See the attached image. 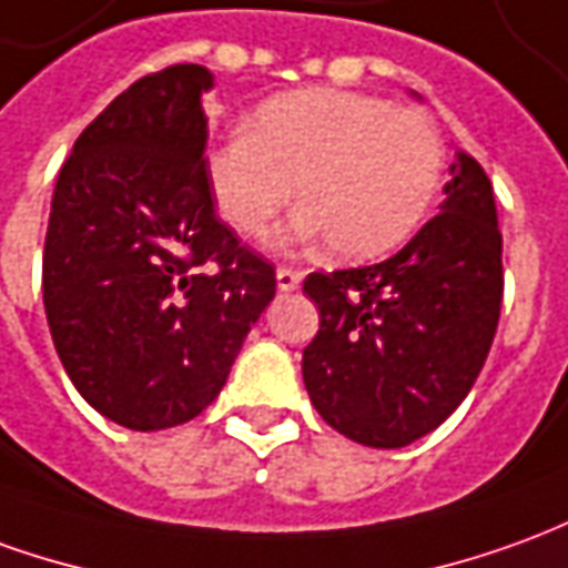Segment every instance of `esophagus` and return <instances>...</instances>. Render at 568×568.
Returning <instances> with one entry per match:
<instances>
[{
	"mask_svg": "<svg viewBox=\"0 0 568 568\" xmlns=\"http://www.w3.org/2000/svg\"><path fill=\"white\" fill-rule=\"evenodd\" d=\"M304 280V273L292 271V267H276V288L280 292H295L297 285Z\"/></svg>",
	"mask_w": 568,
	"mask_h": 568,
	"instance_id": "obj_1",
	"label": "esophagus"
}]
</instances>
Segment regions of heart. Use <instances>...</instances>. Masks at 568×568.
<instances>
[{
	"instance_id": "heart-1",
	"label": "heart",
	"mask_w": 568,
	"mask_h": 568,
	"mask_svg": "<svg viewBox=\"0 0 568 568\" xmlns=\"http://www.w3.org/2000/svg\"><path fill=\"white\" fill-rule=\"evenodd\" d=\"M446 169L436 122L372 94L304 89L271 98L217 144L209 190L243 236H264L297 196L285 243L328 240L347 261L387 255L422 227Z\"/></svg>"
}]
</instances>
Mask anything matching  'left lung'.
<instances>
[{"label": "left lung", "mask_w": 568, "mask_h": 568, "mask_svg": "<svg viewBox=\"0 0 568 568\" xmlns=\"http://www.w3.org/2000/svg\"><path fill=\"white\" fill-rule=\"evenodd\" d=\"M443 193L439 215L394 257L304 280L320 307L304 387L325 424L372 449H399L446 422L498 328L505 271L491 181L458 153Z\"/></svg>", "instance_id": "obj_1"}]
</instances>
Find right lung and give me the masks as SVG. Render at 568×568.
Returning <instances> with one entry per match:
<instances>
[{
    "label": "right lung",
    "mask_w": 568,
    "mask_h": 568,
    "mask_svg": "<svg viewBox=\"0 0 568 568\" xmlns=\"http://www.w3.org/2000/svg\"><path fill=\"white\" fill-rule=\"evenodd\" d=\"M209 89L200 63L138 79L79 134L51 196V341L82 399L129 430L212 406L276 295L273 264L215 215Z\"/></svg>",
    "instance_id": "add662e5"
}]
</instances>
